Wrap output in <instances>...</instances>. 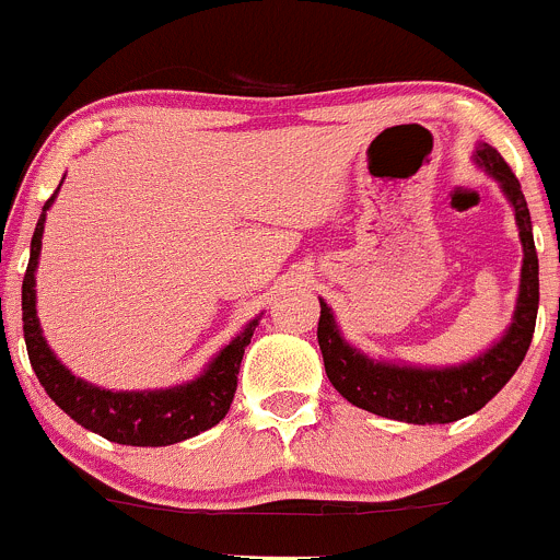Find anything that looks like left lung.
Wrapping results in <instances>:
<instances>
[{"label":"left lung","instance_id":"8db88e82","mask_svg":"<svg viewBox=\"0 0 560 560\" xmlns=\"http://www.w3.org/2000/svg\"><path fill=\"white\" fill-rule=\"evenodd\" d=\"M472 162L489 178L498 180L500 191L514 211L516 231L523 242V269H520L514 316L505 332L472 360L456 365H412L393 363L357 349L340 332L332 307L322 302L318 346H322L324 371L335 390L365 412L418 425L454 423L492 401L528 354L536 311H539V258H536L528 203L520 180L492 145L478 142Z\"/></svg>","mask_w":560,"mask_h":560}]
</instances>
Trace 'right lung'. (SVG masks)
Masks as SVG:
<instances>
[{
    "mask_svg": "<svg viewBox=\"0 0 560 560\" xmlns=\"http://www.w3.org/2000/svg\"><path fill=\"white\" fill-rule=\"evenodd\" d=\"M60 186H57V191H60ZM57 191L46 200L35 233H32L30 264H26L24 285H21L26 354H30L32 371L40 380L44 390L49 393L51 401L88 431H95L109 443L137 445V448L180 443V440H189V436L220 423L231 409L233 393H236V376L242 369L244 349L249 346V338H253L264 313L244 324L242 332L231 343L222 346L211 357L209 365L189 382L159 387V390H106L93 382H84L82 376L62 365L49 340L44 338L40 318H37L35 271L37 258H40L46 211L55 206Z\"/></svg>",
    "mask_w": 560,
    "mask_h": 560,
    "instance_id": "right-lung-1",
    "label": "right lung"
}]
</instances>
